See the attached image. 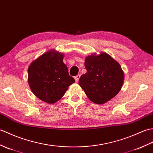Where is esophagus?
Masks as SVG:
<instances>
[{"label":"esophagus","instance_id":"obj_1","mask_svg":"<svg viewBox=\"0 0 153 153\" xmlns=\"http://www.w3.org/2000/svg\"><path fill=\"white\" fill-rule=\"evenodd\" d=\"M80 77V74H78V75H76V76H74V79H75V81H76V82H79Z\"/></svg>","mask_w":153,"mask_h":153}]
</instances>
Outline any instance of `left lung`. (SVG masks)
<instances>
[{"mask_svg": "<svg viewBox=\"0 0 153 153\" xmlns=\"http://www.w3.org/2000/svg\"><path fill=\"white\" fill-rule=\"evenodd\" d=\"M84 66L87 72L80 76L79 84L91 101L103 104L117 96L124 78L117 61L107 53H94L86 57Z\"/></svg>", "mask_w": 153, "mask_h": 153, "instance_id": "left-lung-1", "label": "left lung"}]
</instances>
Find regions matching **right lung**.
Here are the masks:
<instances>
[{
  "label": "right lung",
  "mask_w": 153,
  "mask_h": 153,
  "mask_svg": "<svg viewBox=\"0 0 153 153\" xmlns=\"http://www.w3.org/2000/svg\"><path fill=\"white\" fill-rule=\"evenodd\" d=\"M63 54L50 50L30 63L28 68V82L33 94L48 103L57 102L68 88L75 82L63 62Z\"/></svg>",
  "instance_id": "1"
}]
</instances>
